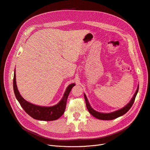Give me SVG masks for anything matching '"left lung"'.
Masks as SVG:
<instances>
[{
	"label": "left lung",
	"mask_w": 150,
	"mask_h": 150,
	"mask_svg": "<svg viewBox=\"0 0 150 150\" xmlns=\"http://www.w3.org/2000/svg\"><path fill=\"white\" fill-rule=\"evenodd\" d=\"M139 86H138L137 91H136L135 94L134 95L132 98L131 99L130 102L127 105H125L124 108H121L120 110H118L116 111H114V112H110V113H102V112H100L96 111L95 110H94L91 106V105H90V103L87 100L86 95L84 93V98H85V100H86L87 108L88 112L91 113L93 117L97 118L98 119H101V120H112V119H116L117 117H120V116L125 115V114L130 109V108L132 107V106L133 105V104L134 103V101H135V97L137 96V94L138 93V91H139Z\"/></svg>",
	"instance_id": "left-lung-1"
}]
</instances>
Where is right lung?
<instances>
[{
	"mask_svg": "<svg viewBox=\"0 0 150 150\" xmlns=\"http://www.w3.org/2000/svg\"><path fill=\"white\" fill-rule=\"evenodd\" d=\"M13 84L15 97L25 112L35 119L47 121L57 120L63 115L66 106H67V101L69 93L71 92L72 88L75 86V83H73L68 86L62 99L59 101V102L57 105L53 106L46 107L32 104L26 101L21 97L16 86L15 69L14 72Z\"/></svg>",
	"mask_w": 150,
	"mask_h": 150,
	"instance_id": "1",
	"label": "right lung"
}]
</instances>
